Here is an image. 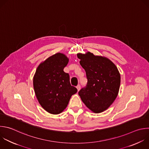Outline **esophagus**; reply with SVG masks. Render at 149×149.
I'll return each mask as SVG.
<instances>
[{
    "instance_id": "34e87169",
    "label": "esophagus",
    "mask_w": 149,
    "mask_h": 149,
    "mask_svg": "<svg viewBox=\"0 0 149 149\" xmlns=\"http://www.w3.org/2000/svg\"><path fill=\"white\" fill-rule=\"evenodd\" d=\"M77 89H78V91H79L80 90V89H81V86H80L79 85H78L77 86Z\"/></svg>"
}]
</instances>
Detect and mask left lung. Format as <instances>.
<instances>
[{
	"mask_svg": "<svg viewBox=\"0 0 149 149\" xmlns=\"http://www.w3.org/2000/svg\"><path fill=\"white\" fill-rule=\"evenodd\" d=\"M79 63L86 72L88 82L78 92L86 107L95 113L106 111L116 98L120 75L115 64L107 57L87 52L78 53Z\"/></svg>",
	"mask_w": 149,
	"mask_h": 149,
	"instance_id": "left-lung-1",
	"label": "left lung"
}]
</instances>
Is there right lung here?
Returning a JSON list of instances; mask_svg holds the SVG:
<instances>
[{"instance_id": "1", "label": "right lung", "mask_w": 149, "mask_h": 149, "mask_svg": "<svg viewBox=\"0 0 149 149\" xmlns=\"http://www.w3.org/2000/svg\"><path fill=\"white\" fill-rule=\"evenodd\" d=\"M69 61L64 54L49 57L38 66L33 77V87L37 100L47 112L57 115L67 107L77 89L71 85L70 76L64 71Z\"/></svg>"}]
</instances>
